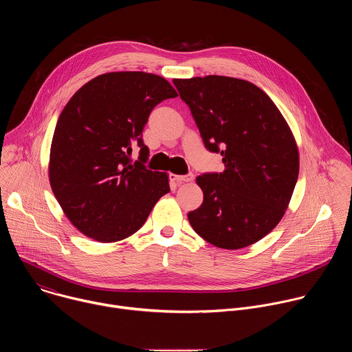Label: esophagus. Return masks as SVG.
Returning <instances> with one entry per match:
<instances>
[{
	"label": "esophagus",
	"instance_id": "1",
	"mask_svg": "<svg viewBox=\"0 0 352 352\" xmlns=\"http://www.w3.org/2000/svg\"><path fill=\"white\" fill-rule=\"evenodd\" d=\"M193 174H186V175H175V174H171V179L175 181V182H190L193 181Z\"/></svg>",
	"mask_w": 352,
	"mask_h": 352
}]
</instances>
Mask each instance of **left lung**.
Listing matches in <instances>:
<instances>
[{
	"mask_svg": "<svg viewBox=\"0 0 352 352\" xmlns=\"http://www.w3.org/2000/svg\"><path fill=\"white\" fill-rule=\"evenodd\" d=\"M173 82L206 148L226 167L196 178L204 204L188 213L192 228L221 249L258 242L283 219L298 179V146L287 121L248 80L208 75Z\"/></svg>",
	"mask_w": 352,
	"mask_h": 352,
	"instance_id": "obj_1",
	"label": "left lung"
}]
</instances>
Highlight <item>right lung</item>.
Here are the masks:
<instances>
[{"mask_svg":"<svg viewBox=\"0 0 352 352\" xmlns=\"http://www.w3.org/2000/svg\"><path fill=\"white\" fill-rule=\"evenodd\" d=\"M177 96L159 75L109 72L85 83L64 107L50 150V185L86 236H131L170 192L167 173L144 167L148 147L142 131L152 110ZM133 144L141 147L135 164L129 157Z\"/></svg>","mask_w":352,"mask_h":352,"instance_id":"obj_1","label":"right lung"}]
</instances>
